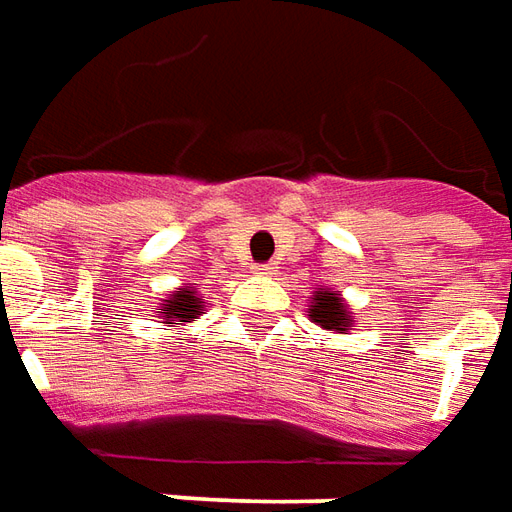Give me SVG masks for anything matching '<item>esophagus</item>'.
I'll return each mask as SVG.
<instances>
[{"mask_svg": "<svg viewBox=\"0 0 512 512\" xmlns=\"http://www.w3.org/2000/svg\"><path fill=\"white\" fill-rule=\"evenodd\" d=\"M253 273L256 275H275L273 264H253Z\"/></svg>", "mask_w": 512, "mask_h": 512, "instance_id": "obj_1", "label": "esophagus"}]
</instances>
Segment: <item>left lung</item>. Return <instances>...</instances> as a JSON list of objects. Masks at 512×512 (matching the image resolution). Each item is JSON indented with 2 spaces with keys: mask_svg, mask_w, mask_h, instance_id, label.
Wrapping results in <instances>:
<instances>
[{
  "mask_svg": "<svg viewBox=\"0 0 512 512\" xmlns=\"http://www.w3.org/2000/svg\"><path fill=\"white\" fill-rule=\"evenodd\" d=\"M308 317L311 322H317L322 331H336L344 333L353 328V317L344 306V300L336 292H314L311 297V306H308Z\"/></svg>",
  "mask_w": 512,
  "mask_h": 512,
  "instance_id": "1",
  "label": "left lung"
}]
</instances>
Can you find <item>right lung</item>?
Wrapping results in <instances>:
<instances>
[{"instance_id": "right-lung-1", "label": "right lung", "mask_w": 512, "mask_h": 512, "mask_svg": "<svg viewBox=\"0 0 512 512\" xmlns=\"http://www.w3.org/2000/svg\"><path fill=\"white\" fill-rule=\"evenodd\" d=\"M157 314L168 328H179L184 322L198 320L204 314V297L195 292V286H181L168 300L159 303Z\"/></svg>"}]
</instances>
